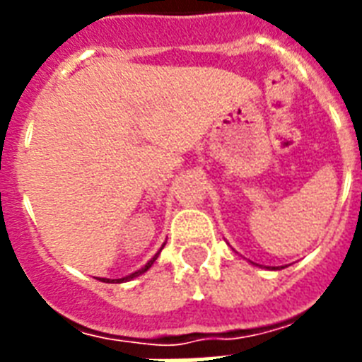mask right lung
<instances>
[{
	"mask_svg": "<svg viewBox=\"0 0 362 362\" xmlns=\"http://www.w3.org/2000/svg\"><path fill=\"white\" fill-rule=\"evenodd\" d=\"M156 259H158V253H156V255H153V257L150 259V261H148V263L144 264V267H142L141 270H136V272H133V274H129V276H125V278H120V280H109V278H99V280H101V281H107V284H109V281H118V284H120V281L133 280V278H136V276H141L142 272H146V270L150 269V267H152V264H153V261H156Z\"/></svg>",
	"mask_w": 362,
	"mask_h": 362,
	"instance_id": "1",
	"label": "right lung"
}]
</instances>
